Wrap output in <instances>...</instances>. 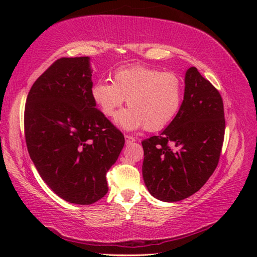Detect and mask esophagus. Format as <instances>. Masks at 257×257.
<instances>
[{
  "mask_svg": "<svg viewBox=\"0 0 257 257\" xmlns=\"http://www.w3.org/2000/svg\"><path fill=\"white\" fill-rule=\"evenodd\" d=\"M124 138H125V144H132V143H134L135 141H136V138L133 137V136H130V135H125Z\"/></svg>",
  "mask_w": 257,
  "mask_h": 257,
  "instance_id": "34e87169",
  "label": "esophagus"
}]
</instances>
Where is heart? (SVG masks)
Returning a JSON list of instances; mask_svg holds the SVG:
<instances>
[{"mask_svg":"<svg viewBox=\"0 0 257 257\" xmlns=\"http://www.w3.org/2000/svg\"><path fill=\"white\" fill-rule=\"evenodd\" d=\"M90 96L103 115L112 116L127 98L128 108L120 111L115 123L124 130L144 127L159 132L172 122L184 97L180 78L145 66L115 70L111 82L99 80L90 88Z\"/></svg>","mask_w":257,"mask_h":257,"instance_id":"1","label":"heart"}]
</instances>
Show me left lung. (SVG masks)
I'll use <instances>...</instances> for the list:
<instances>
[{"instance_id": "obj_1", "label": "left lung", "mask_w": 257, "mask_h": 257, "mask_svg": "<svg viewBox=\"0 0 257 257\" xmlns=\"http://www.w3.org/2000/svg\"><path fill=\"white\" fill-rule=\"evenodd\" d=\"M224 127L220 93L196 68H189L176 118L159 136L142 142L143 178L152 196L178 202L201 189L219 163Z\"/></svg>"}]
</instances>
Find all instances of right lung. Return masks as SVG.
Wrapping results in <instances>:
<instances>
[{
	"instance_id": "add662e5",
	"label": "right lung",
	"mask_w": 257,
	"mask_h": 257,
	"mask_svg": "<svg viewBox=\"0 0 257 257\" xmlns=\"http://www.w3.org/2000/svg\"><path fill=\"white\" fill-rule=\"evenodd\" d=\"M92 72L89 56L56 60L34 82L25 107L26 144L38 173L79 205L105 196L106 172L124 145L90 96Z\"/></svg>"
}]
</instances>
